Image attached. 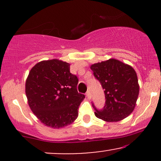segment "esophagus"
Returning <instances> with one entry per match:
<instances>
[{"label":"esophagus","instance_id":"esophagus-1","mask_svg":"<svg viewBox=\"0 0 161 161\" xmlns=\"http://www.w3.org/2000/svg\"><path fill=\"white\" fill-rule=\"evenodd\" d=\"M86 97H88V98H90V92L89 91L87 92L86 94Z\"/></svg>","mask_w":161,"mask_h":161}]
</instances>
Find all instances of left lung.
Masks as SVG:
<instances>
[{
    "instance_id": "1",
    "label": "left lung",
    "mask_w": 161,
    "mask_h": 161,
    "mask_svg": "<svg viewBox=\"0 0 161 161\" xmlns=\"http://www.w3.org/2000/svg\"><path fill=\"white\" fill-rule=\"evenodd\" d=\"M94 75L104 89L105 105L95 116L106 122H118L133 111L139 93L138 77L133 68L111 58L91 66Z\"/></svg>"
}]
</instances>
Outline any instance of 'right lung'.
I'll list each match as a JSON object with an SVG mask.
<instances>
[{
	"mask_svg": "<svg viewBox=\"0 0 161 161\" xmlns=\"http://www.w3.org/2000/svg\"><path fill=\"white\" fill-rule=\"evenodd\" d=\"M70 64L53 59L36 64L25 81V95L33 114L45 125L63 128L78 117L85 95L78 93Z\"/></svg>",
	"mask_w": 161,
	"mask_h": 161,
	"instance_id": "obj_1",
	"label": "right lung"
}]
</instances>
